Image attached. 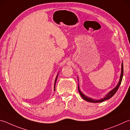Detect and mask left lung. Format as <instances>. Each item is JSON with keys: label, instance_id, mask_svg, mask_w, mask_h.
<instances>
[{"label": "left lung", "instance_id": "left-lung-1", "mask_svg": "<svg viewBox=\"0 0 130 130\" xmlns=\"http://www.w3.org/2000/svg\"><path fill=\"white\" fill-rule=\"evenodd\" d=\"M123 62H122V63L121 74L120 79H119V82L117 85V86L116 87L114 88V89H113V90H111L110 92H109L108 93V95H106L105 98L102 99H101V100H93V99H92L87 97V96H85L83 93H82V92H80V91L79 90V87H78V91H79V93H80V95L81 96V97H82L84 99V100H86V101H88V102H91V103H101V102H103V101H104L110 99L114 95V94L116 93V92L118 90V88L119 87V86H120L121 83L122 82V78H123Z\"/></svg>", "mask_w": 130, "mask_h": 130}]
</instances>
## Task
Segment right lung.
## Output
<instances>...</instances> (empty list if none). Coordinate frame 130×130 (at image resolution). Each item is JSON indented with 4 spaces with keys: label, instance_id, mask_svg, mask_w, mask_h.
<instances>
[{
    "label": "right lung",
    "instance_id": "obj_1",
    "mask_svg": "<svg viewBox=\"0 0 130 130\" xmlns=\"http://www.w3.org/2000/svg\"><path fill=\"white\" fill-rule=\"evenodd\" d=\"M57 76L56 77V79H55V88L54 90H55V85H56V80H57Z\"/></svg>",
    "mask_w": 130,
    "mask_h": 130
}]
</instances>
